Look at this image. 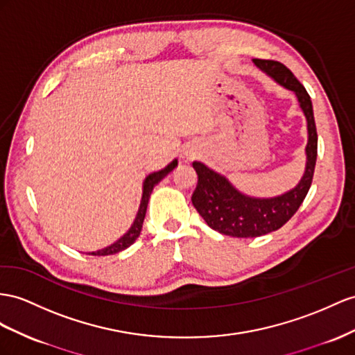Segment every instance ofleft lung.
<instances>
[{"label": "left lung", "instance_id": "obj_1", "mask_svg": "<svg viewBox=\"0 0 355 355\" xmlns=\"http://www.w3.org/2000/svg\"><path fill=\"white\" fill-rule=\"evenodd\" d=\"M253 62L271 78H275L280 85L295 93L307 118V163L304 175L295 189L277 198L257 199L241 195L225 177L208 169L202 163L193 162L198 174V184L192 195L193 207L210 228L239 239L261 237L276 231L297 213L311 189L318 156V133L313 109L306 88L300 84L293 71L279 61L255 58Z\"/></svg>", "mask_w": 355, "mask_h": 355}]
</instances>
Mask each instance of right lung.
Segmentation results:
<instances>
[{"label": "right lung", "mask_w": 355, "mask_h": 355, "mask_svg": "<svg viewBox=\"0 0 355 355\" xmlns=\"http://www.w3.org/2000/svg\"><path fill=\"white\" fill-rule=\"evenodd\" d=\"M175 166H177V160L169 163V165L165 169H162L159 172H154V174H150L147 178H145V181H144V193H142V201H141V205H139V211H138V214H136V219H135V222L132 225V228L129 230V232L124 234L120 240L115 241L114 244H111V246H109V248L102 249V250H97V252H91V253H88V255H94V257L114 255V253L121 252V250L129 248L130 244L135 243V240L138 239L139 234H141L145 211H147L148 199H150V195L153 192L154 186H156L157 183H160V181L165 178Z\"/></svg>", "instance_id": "right-lung-1"}]
</instances>
